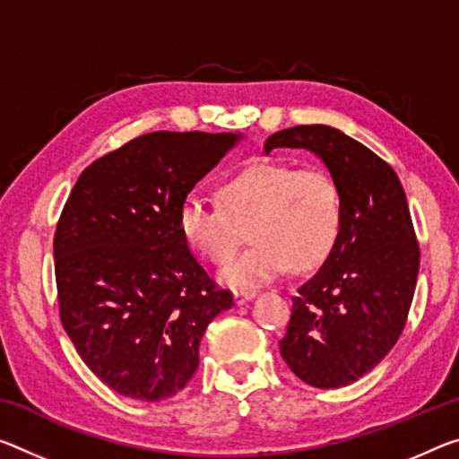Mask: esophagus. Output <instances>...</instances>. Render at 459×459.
<instances>
[{
  "mask_svg": "<svg viewBox=\"0 0 459 459\" xmlns=\"http://www.w3.org/2000/svg\"><path fill=\"white\" fill-rule=\"evenodd\" d=\"M253 298H255V292H243V290H241V292H235V302L238 304V307L253 300Z\"/></svg>",
  "mask_w": 459,
  "mask_h": 459,
  "instance_id": "esophagus-1",
  "label": "esophagus"
}]
</instances>
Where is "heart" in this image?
Segmentation results:
<instances>
[{
  "label": "heart",
  "mask_w": 459,
  "mask_h": 459,
  "mask_svg": "<svg viewBox=\"0 0 459 459\" xmlns=\"http://www.w3.org/2000/svg\"><path fill=\"white\" fill-rule=\"evenodd\" d=\"M216 195L221 206L194 195L181 202L178 229L195 255L212 265L227 264L249 229L253 245L222 269L224 286L253 290L290 265L308 272L337 245L343 198L323 167L255 163L224 179Z\"/></svg>",
  "instance_id": "obj_1"
}]
</instances>
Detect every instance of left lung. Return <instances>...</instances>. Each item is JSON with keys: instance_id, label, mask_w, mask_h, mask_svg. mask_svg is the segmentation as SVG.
I'll return each instance as SVG.
<instances>
[{"instance_id": "obj_1", "label": "left lung", "mask_w": 459, "mask_h": 459, "mask_svg": "<svg viewBox=\"0 0 459 459\" xmlns=\"http://www.w3.org/2000/svg\"><path fill=\"white\" fill-rule=\"evenodd\" d=\"M273 149L315 152L343 198L337 245L292 298L280 353L310 386H347L386 358L406 325L420 257L409 204L394 169L337 128L280 130L265 155Z\"/></svg>"}]
</instances>
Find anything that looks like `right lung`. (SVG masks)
<instances>
[{"label": "right lung", "instance_id": "obj_1", "mask_svg": "<svg viewBox=\"0 0 459 459\" xmlns=\"http://www.w3.org/2000/svg\"><path fill=\"white\" fill-rule=\"evenodd\" d=\"M238 138L136 136L87 167L65 204L53 243L61 323L122 396L152 403L184 390L206 326L232 307L181 237L178 212Z\"/></svg>", "mask_w": 459, "mask_h": 459}]
</instances>
